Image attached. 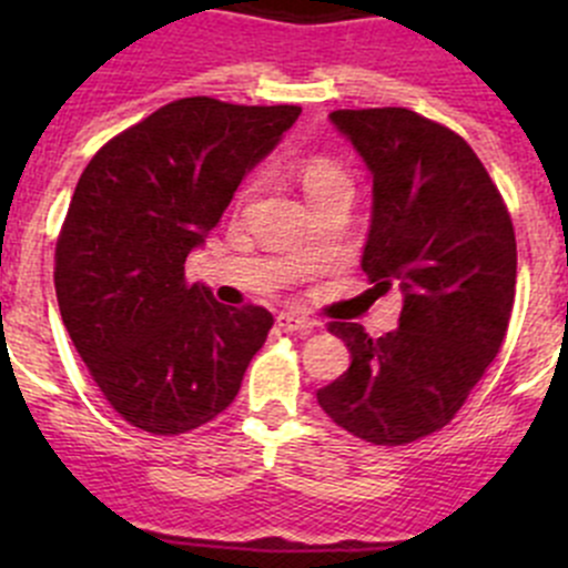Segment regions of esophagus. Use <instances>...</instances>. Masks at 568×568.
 Here are the masks:
<instances>
[{
  "label": "esophagus",
  "mask_w": 568,
  "mask_h": 568,
  "mask_svg": "<svg viewBox=\"0 0 568 568\" xmlns=\"http://www.w3.org/2000/svg\"><path fill=\"white\" fill-rule=\"evenodd\" d=\"M277 326L283 332H300V335H311V332L316 329V321L300 318V316H294V313H280Z\"/></svg>",
  "instance_id": "34e87169"
}]
</instances>
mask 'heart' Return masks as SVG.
<instances>
[{
  "instance_id": "obj_1",
  "label": "heart",
  "mask_w": 568,
  "mask_h": 568,
  "mask_svg": "<svg viewBox=\"0 0 568 568\" xmlns=\"http://www.w3.org/2000/svg\"><path fill=\"white\" fill-rule=\"evenodd\" d=\"M335 183H348V178L335 162H329V159L316 156V159H307V162L302 164V186H305L307 194L318 192V189H326V186H335Z\"/></svg>"
}]
</instances>
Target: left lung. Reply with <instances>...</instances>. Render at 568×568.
Wrapping results in <instances>:
<instances>
[{
    "instance_id": "obj_1",
    "label": "left lung",
    "mask_w": 568,
    "mask_h": 568,
    "mask_svg": "<svg viewBox=\"0 0 568 568\" xmlns=\"http://www.w3.org/2000/svg\"><path fill=\"white\" fill-rule=\"evenodd\" d=\"M374 178L363 272L404 296L398 329L332 321L352 365L316 393L354 437L406 445L454 420L497 357L517 288V239L489 173L456 131L404 106L337 109Z\"/></svg>"
}]
</instances>
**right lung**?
I'll list each match as a JSON object with an SVG mask.
<instances>
[{"label": "right lung", "mask_w": 568, "mask_h": 568, "mask_svg": "<svg viewBox=\"0 0 568 568\" xmlns=\"http://www.w3.org/2000/svg\"><path fill=\"white\" fill-rule=\"evenodd\" d=\"M302 109L194 95L109 140L84 168L54 255L62 324L99 390L148 434H186L236 398L266 343V307H227L189 285L242 178Z\"/></svg>", "instance_id": "add662e5"}]
</instances>
